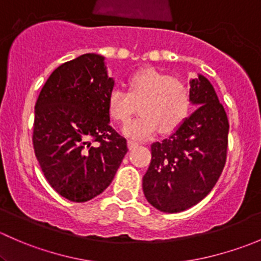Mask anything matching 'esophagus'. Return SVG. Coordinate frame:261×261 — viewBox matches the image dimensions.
Here are the masks:
<instances>
[{
  "mask_svg": "<svg viewBox=\"0 0 261 261\" xmlns=\"http://www.w3.org/2000/svg\"><path fill=\"white\" fill-rule=\"evenodd\" d=\"M139 145H140V144L139 143H136V141H134V140H128L127 141V146H128V149H135V147H138Z\"/></svg>",
  "mask_w": 261,
  "mask_h": 261,
  "instance_id": "esophagus-1",
  "label": "esophagus"
}]
</instances>
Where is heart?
I'll return each instance as SVG.
<instances>
[{"label": "heart", "mask_w": 261, "mask_h": 261, "mask_svg": "<svg viewBox=\"0 0 261 261\" xmlns=\"http://www.w3.org/2000/svg\"><path fill=\"white\" fill-rule=\"evenodd\" d=\"M140 109L141 116L123 126L126 136L146 139L158 130L172 133L187 120L192 107L191 87L155 69H143L127 82V92L115 88L107 98L111 120L125 123Z\"/></svg>", "instance_id": "b5f03b06"}]
</instances>
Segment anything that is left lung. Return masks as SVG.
I'll return each instance as SVG.
<instances>
[{
    "mask_svg": "<svg viewBox=\"0 0 261 261\" xmlns=\"http://www.w3.org/2000/svg\"><path fill=\"white\" fill-rule=\"evenodd\" d=\"M189 83L192 102L199 107L169 138L151 144V162L143 178L147 202L167 213L201 202L217 183L227 156L225 109L207 78L198 75Z\"/></svg>",
    "mask_w": 261,
    "mask_h": 261,
    "instance_id": "1",
    "label": "left lung"
}]
</instances>
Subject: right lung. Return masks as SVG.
<instances>
[{
	"label": "right lung",
	"instance_id": "add662e5",
	"mask_svg": "<svg viewBox=\"0 0 261 261\" xmlns=\"http://www.w3.org/2000/svg\"><path fill=\"white\" fill-rule=\"evenodd\" d=\"M114 84L103 57L83 54L50 74L35 103L36 159L51 188L72 202L101 194L127 152L107 114Z\"/></svg>",
	"mask_w": 261,
	"mask_h": 261
}]
</instances>
